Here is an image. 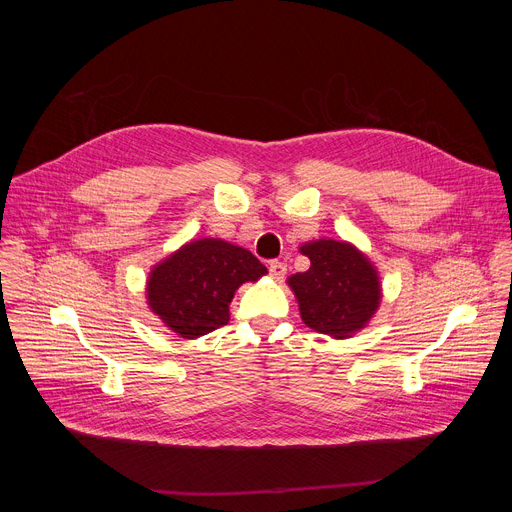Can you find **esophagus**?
Listing matches in <instances>:
<instances>
[{
	"mask_svg": "<svg viewBox=\"0 0 512 512\" xmlns=\"http://www.w3.org/2000/svg\"><path fill=\"white\" fill-rule=\"evenodd\" d=\"M285 271H287L285 263H281V261H271L269 263V273H271L273 279H281L285 275Z\"/></svg>",
	"mask_w": 512,
	"mask_h": 512,
	"instance_id": "1",
	"label": "esophagus"
}]
</instances>
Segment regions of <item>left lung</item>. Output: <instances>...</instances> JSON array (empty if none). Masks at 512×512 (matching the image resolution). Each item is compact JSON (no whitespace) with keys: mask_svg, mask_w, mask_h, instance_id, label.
I'll list each match as a JSON object with an SVG mask.
<instances>
[{"mask_svg":"<svg viewBox=\"0 0 512 512\" xmlns=\"http://www.w3.org/2000/svg\"><path fill=\"white\" fill-rule=\"evenodd\" d=\"M300 253L310 269L287 277L308 328L330 338H350L377 314L383 287L373 261L348 241L316 239Z\"/></svg>","mask_w":512,"mask_h":512,"instance_id":"left-lung-1","label":"left lung"}]
</instances>
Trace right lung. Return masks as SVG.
<instances>
[{"mask_svg": "<svg viewBox=\"0 0 512 512\" xmlns=\"http://www.w3.org/2000/svg\"><path fill=\"white\" fill-rule=\"evenodd\" d=\"M265 273L267 267L239 245L196 239L152 267L145 298L168 330L194 340L229 324L235 291Z\"/></svg>", "mask_w": 512, "mask_h": 512, "instance_id": "add662e5", "label": "right lung"}]
</instances>
